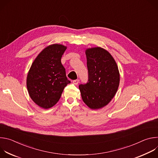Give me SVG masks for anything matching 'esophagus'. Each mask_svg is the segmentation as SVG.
I'll list each match as a JSON object with an SVG mask.
<instances>
[{
    "label": "esophagus",
    "instance_id": "obj_1",
    "mask_svg": "<svg viewBox=\"0 0 158 158\" xmlns=\"http://www.w3.org/2000/svg\"><path fill=\"white\" fill-rule=\"evenodd\" d=\"M73 84H74L75 85H77V84H79V79L74 80V81H73Z\"/></svg>",
    "mask_w": 158,
    "mask_h": 158
}]
</instances>
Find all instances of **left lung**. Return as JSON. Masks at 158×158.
Returning <instances> with one entry per match:
<instances>
[{"instance_id": "obj_1", "label": "left lung", "mask_w": 158, "mask_h": 158, "mask_svg": "<svg viewBox=\"0 0 158 158\" xmlns=\"http://www.w3.org/2000/svg\"><path fill=\"white\" fill-rule=\"evenodd\" d=\"M85 55L88 81L79 88L84 102L92 109H98L109 104L115 96L119 85V72L115 60L104 49L89 48Z\"/></svg>"}]
</instances>
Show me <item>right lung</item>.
<instances>
[{
  "instance_id": "obj_1",
  "label": "right lung",
  "mask_w": 158,
  "mask_h": 158,
  "mask_svg": "<svg viewBox=\"0 0 158 158\" xmlns=\"http://www.w3.org/2000/svg\"><path fill=\"white\" fill-rule=\"evenodd\" d=\"M67 47L54 44L43 49L37 56L27 77V87L32 100L39 106L49 109L60 98L67 79L61 57Z\"/></svg>"
}]
</instances>
